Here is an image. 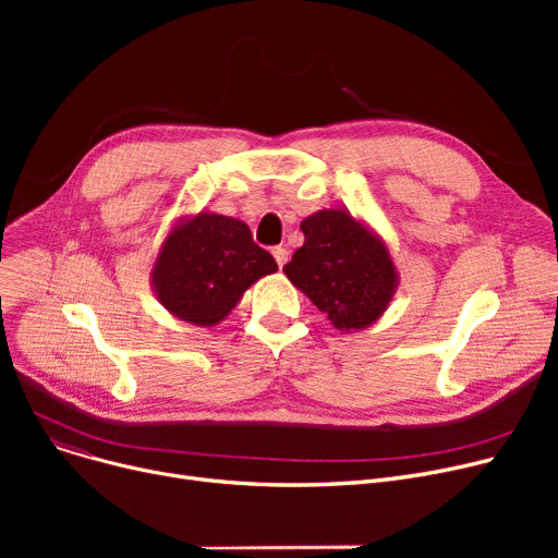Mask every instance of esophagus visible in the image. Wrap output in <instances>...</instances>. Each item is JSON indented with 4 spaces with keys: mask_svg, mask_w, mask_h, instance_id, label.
Returning <instances> with one entry per match:
<instances>
[{
    "mask_svg": "<svg viewBox=\"0 0 558 558\" xmlns=\"http://www.w3.org/2000/svg\"><path fill=\"white\" fill-rule=\"evenodd\" d=\"M271 253H274V257H276V262H278V267L282 269V267H284V262H287V255H289V251H287L284 246H276Z\"/></svg>",
    "mask_w": 558,
    "mask_h": 558,
    "instance_id": "esophagus-1",
    "label": "esophagus"
}]
</instances>
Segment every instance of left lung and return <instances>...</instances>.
<instances>
[{
    "mask_svg": "<svg viewBox=\"0 0 558 558\" xmlns=\"http://www.w3.org/2000/svg\"><path fill=\"white\" fill-rule=\"evenodd\" d=\"M305 244L282 271L341 332L373 326L393 301L398 269L387 242L343 208L301 221Z\"/></svg>",
    "mask_w": 558,
    "mask_h": 558,
    "instance_id": "left-lung-1",
    "label": "left lung"
}]
</instances>
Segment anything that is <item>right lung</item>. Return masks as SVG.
I'll return each mask as SVG.
<instances>
[{"label": "right lung", "mask_w": 558, "mask_h": 558, "mask_svg": "<svg viewBox=\"0 0 558 558\" xmlns=\"http://www.w3.org/2000/svg\"><path fill=\"white\" fill-rule=\"evenodd\" d=\"M274 271L276 259L253 242L244 221L201 210L181 217L167 232L151 269V287L171 316L213 328L251 284Z\"/></svg>", "instance_id": "1"}]
</instances>
